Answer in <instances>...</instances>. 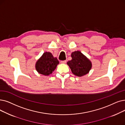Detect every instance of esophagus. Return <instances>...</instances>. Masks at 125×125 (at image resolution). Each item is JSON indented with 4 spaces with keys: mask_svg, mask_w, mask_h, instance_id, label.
Listing matches in <instances>:
<instances>
[{
    "mask_svg": "<svg viewBox=\"0 0 125 125\" xmlns=\"http://www.w3.org/2000/svg\"><path fill=\"white\" fill-rule=\"evenodd\" d=\"M61 63H62V64H65V63H66V60L61 61Z\"/></svg>",
    "mask_w": 125,
    "mask_h": 125,
    "instance_id": "obj_1",
    "label": "esophagus"
}]
</instances>
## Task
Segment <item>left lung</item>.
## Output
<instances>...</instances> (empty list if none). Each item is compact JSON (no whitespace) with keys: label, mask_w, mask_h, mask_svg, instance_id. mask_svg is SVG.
Masks as SVG:
<instances>
[{"label":"left lung","mask_w":125,"mask_h":125,"mask_svg":"<svg viewBox=\"0 0 125 125\" xmlns=\"http://www.w3.org/2000/svg\"><path fill=\"white\" fill-rule=\"evenodd\" d=\"M71 57L72 60L67 62V64L73 74L82 77L89 73L92 67V63L88 58L78 51L73 52Z\"/></svg>","instance_id":"left-lung-1"}]
</instances>
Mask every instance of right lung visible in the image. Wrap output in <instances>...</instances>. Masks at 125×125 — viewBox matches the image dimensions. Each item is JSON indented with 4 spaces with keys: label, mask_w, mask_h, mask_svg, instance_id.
Segmentation results:
<instances>
[{
    "label": "right lung",
    "mask_w": 125,
    "mask_h": 125,
    "mask_svg": "<svg viewBox=\"0 0 125 125\" xmlns=\"http://www.w3.org/2000/svg\"><path fill=\"white\" fill-rule=\"evenodd\" d=\"M59 64L57 58H54L50 52H45L37 61L35 68L40 74L48 75L52 73Z\"/></svg>",
    "instance_id": "add662e5"
}]
</instances>
